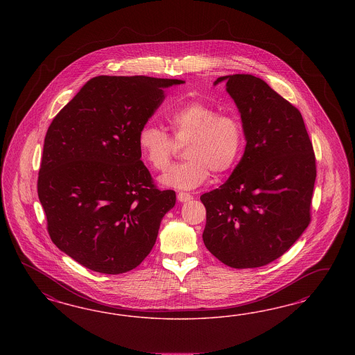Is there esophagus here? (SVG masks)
Returning <instances> with one entry per match:
<instances>
[{
	"mask_svg": "<svg viewBox=\"0 0 355 355\" xmlns=\"http://www.w3.org/2000/svg\"><path fill=\"white\" fill-rule=\"evenodd\" d=\"M177 199L180 200V202H189V200H191L193 199V195H190L189 193H177Z\"/></svg>",
	"mask_w": 355,
	"mask_h": 355,
	"instance_id": "34e87169",
	"label": "esophagus"
}]
</instances>
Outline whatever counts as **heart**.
Listing matches in <instances>:
<instances>
[{
    "label": "heart",
    "instance_id": "b5f03b06",
    "mask_svg": "<svg viewBox=\"0 0 355 355\" xmlns=\"http://www.w3.org/2000/svg\"><path fill=\"white\" fill-rule=\"evenodd\" d=\"M173 138L165 130L146 123L138 132V147L155 171H165L178 144H184L186 162L172 166L160 178L169 187L189 190L205 182L211 171L221 174L232 169L241 156L245 130L234 113L220 110L203 100H191L165 114Z\"/></svg>",
    "mask_w": 355,
    "mask_h": 355
}]
</instances>
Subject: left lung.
<instances>
[{
	"instance_id": "left-lung-1",
	"label": "left lung",
	"mask_w": 355,
	"mask_h": 355,
	"mask_svg": "<svg viewBox=\"0 0 355 355\" xmlns=\"http://www.w3.org/2000/svg\"><path fill=\"white\" fill-rule=\"evenodd\" d=\"M234 100L246 148L229 180L200 196L203 241L232 268H258L284 255L311 221L316 178L301 112L260 78L220 76Z\"/></svg>"
}]
</instances>
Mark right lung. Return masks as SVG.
Wrapping results in <instances>:
<instances>
[{
	"label": "right lung",
	"instance_id": "1",
	"mask_svg": "<svg viewBox=\"0 0 355 355\" xmlns=\"http://www.w3.org/2000/svg\"><path fill=\"white\" fill-rule=\"evenodd\" d=\"M180 79L95 76L54 117L44 139L37 195L57 248L83 267L119 275L153 248L175 205L140 160L138 132Z\"/></svg>",
	"mask_w": 355,
	"mask_h": 355
}]
</instances>
